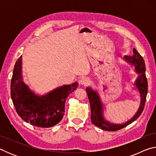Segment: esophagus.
Wrapping results in <instances>:
<instances>
[{"label": "esophagus", "mask_w": 156, "mask_h": 156, "mask_svg": "<svg viewBox=\"0 0 156 156\" xmlns=\"http://www.w3.org/2000/svg\"><path fill=\"white\" fill-rule=\"evenodd\" d=\"M79 83L82 84V85H88V84L90 83V80H89V79L87 78L83 77L80 79V80H79Z\"/></svg>", "instance_id": "34e87169"}]
</instances>
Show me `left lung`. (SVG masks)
<instances>
[{"label":"left lung","mask_w":156,"mask_h":156,"mask_svg":"<svg viewBox=\"0 0 156 156\" xmlns=\"http://www.w3.org/2000/svg\"><path fill=\"white\" fill-rule=\"evenodd\" d=\"M133 51V56H125L123 58V59L126 62L135 67L136 72L137 73H138V78L134 84H135L137 89L139 91L140 96V105L138 112L131 119L123 124H113L108 122L104 118L103 106H102V103L100 100L98 94L96 91L93 90L91 87H87L86 89L91 107V122L102 130L114 131L125 127L134 122L136 119H138L144 110L148 91V83L146 74H145L146 67H145L143 58L140 55L138 51L134 48Z\"/></svg>","instance_id":"1"}]
</instances>
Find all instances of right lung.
<instances>
[{"label":"right lung","mask_w":156,"mask_h":156,"mask_svg":"<svg viewBox=\"0 0 156 156\" xmlns=\"http://www.w3.org/2000/svg\"><path fill=\"white\" fill-rule=\"evenodd\" d=\"M78 87L72 84L63 85L43 96H38L23 82L22 56L14 65L11 81V97L18 115L31 125L49 128L57 125L65 115V101L69 94Z\"/></svg>","instance_id":"right-lung-1"}]
</instances>
